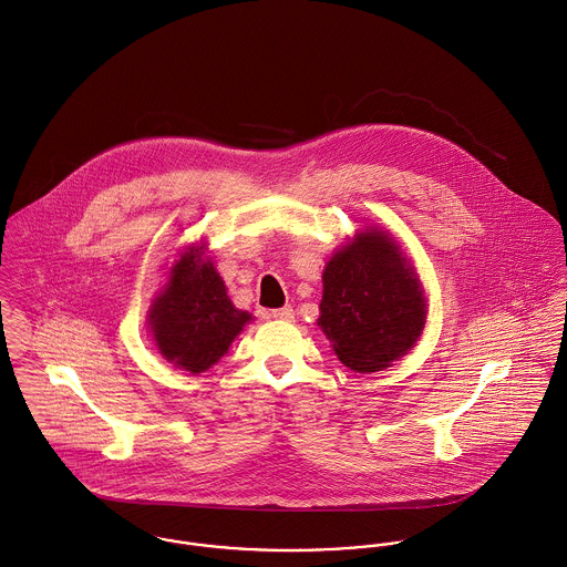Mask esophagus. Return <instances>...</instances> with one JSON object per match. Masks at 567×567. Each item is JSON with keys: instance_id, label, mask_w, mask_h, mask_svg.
I'll use <instances>...</instances> for the list:
<instances>
[{"instance_id": "34e87169", "label": "esophagus", "mask_w": 567, "mask_h": 567, "mask_svg": "<svg viewBox=\"0 0 567 567\" xmlns=\"http://www.w3.org/2000/svg\"><path fill=\"white\" fill-rule=\"evenodd\" d=\"M274 319H280V321H291L293 319V309L291 307H282V309H276L271 311Z\"/></svg>"}]
</instances>
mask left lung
<instances>
[{
    "mask_svg": "<svg viewBox=\"0 0 567 567\" xmlns=\"http://www.w3.org/2000/svg\"><path fill=\"white\" fill-rule=\"evenodd\" d=\"M321 280L317 326L346 368L380 372L420 339L426 321L424 289L389 233H359L330 256Z\"/></svg>",
    "mask_w": 567,
    "mask_h": 567,
    "instance_id": "1",
    "label": "left lung"
}]
</instances>
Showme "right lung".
Segmentation results:
<instances>
[{
    "mask_svg": "<svg viewBox=\"0 0 567 567\" xmlns=\"http://www.w3.org/2000/svg\"><path fill=\"white\" fill-rule=\"evenodd\" d=\"M250 319L252 315L230 302L204 246L181 254L147 313L158 352L190 374L213 368Z\"/></svg>",
    "mask_w": 567,
    "mask_h": 567,
    "instance_id": "right-lung-1",
    "label": "right lung"
}]
</instances>
